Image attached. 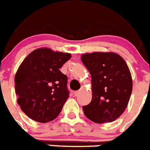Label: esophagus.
I'll use <instances>...</instances> for the list:
<instances>
[{
    "label": "esophagus",
    "instance_id": "esophagus-1",
    "mask_svg": "<svg viewBox=\"0 0 150 150\" xmlns=\"http://www.w3.org/2000/svg\"><path fill=\"white\" fill-rule=\"evenodd\" d=\"M81 90L76 91V92H74V96H75V97H78V96L80 95V93H81Z\"/></svg>",
    "mask_w": 150,
    "mask_h": 150
}]
</instances>
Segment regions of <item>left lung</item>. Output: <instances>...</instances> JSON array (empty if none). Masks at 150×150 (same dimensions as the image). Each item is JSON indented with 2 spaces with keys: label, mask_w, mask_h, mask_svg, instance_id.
Returning <instances> with one entry per match:
<instances>
[{
  "label": "left lung",
  "mask_w": 150,
  "mask_h": 150,
  "mask_svg": "<svg viewBox=\"0 0 150 150\" xmlns=\"http://www.w3.org/2000/svg\"><path fill=\"white\" fill-rule=\"evenodd\" d=\"M81 61L92 78V98L83 106L84 115L97 124L112 122L127 107L132 79L124 58L115 52L86 53Z\"/></svg>",
  "instance_id": "obj_1"
}]
</instances>
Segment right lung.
Wrapping results in <instances>:
<instances>
[{"instance_id": "obj_1", "label": "right lung", "mask_w": 150, "mask_h": 150, "mask_svg": "<svg viewBox=\"0 0 150 150\" xmlns=\"http://www.w3.org/2000/svg\"><path fill=\"white\" fill-rule=\"evenodd\" d=\"M70 53L39 48L26 57L15 76V93L22 111L40 123L53 121L69 98L67 76L60 69Z\"/></svg>"}]
</instances>
